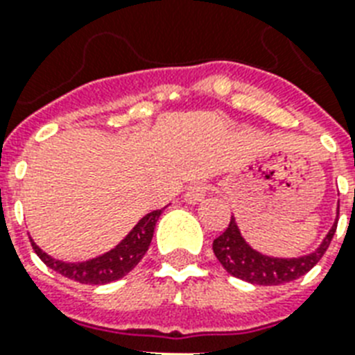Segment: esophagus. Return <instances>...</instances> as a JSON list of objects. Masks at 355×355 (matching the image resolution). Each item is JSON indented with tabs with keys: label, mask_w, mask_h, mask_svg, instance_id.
Wrapping results in <instances>:
<instances>
[{
	"label": "esophagus",
	"mask_w": 355,
	"mask_h": 355,
	"mask_svg": "<svg viewBox=\"0 0 355 355\" xmlns=\"http://www.w3.org/2000/svg\"><path fill=\"white\" fill-rule=\"evenodd\" d=\"M208 189H210V186L205 182L193 184V186H189V188L186 189L184 199H186V202H189V205H199L200 200L206 197V193H208Z\"/></svg>",
	"instance_id": "obj_1"
}]
</instances>
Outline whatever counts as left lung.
<instances>
[{
	"label": "left lung",
	"instance_id": "1",
	"mask_svg": "<svg viewBox=\"0 0 355 355\" xmlns=\"http://www.w3.org/2000/svg\"><path fill=\"white\" fill-rule=\"evenodd\" d=\"M337 219H339V208H337ZM337 219L313 252L304 254L298 258H275L254 250L241 236L232 216L227 230L214 239V254L227 269V272L239 280L256 286H280L297 280L319 263V259L324 256L326 248L330 247L331 237L336 234Z\"/></svg>",
	"mask_w": 355,
	"mask_h": 355
}]
</instances>
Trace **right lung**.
Returning a JSON list of instances; mask_svg holds the SVG:
<instances>
[{
	"instance_id": "1",
	"label": "right lung",
	"mask_w": 355,
	"mask_h": 355,
	"mask_svg": "<svg viewBox=\"0 0 355 355\" xmlns=\"http://www.w3.org/2000/svg\"><path fill=\"white\" fill-rule=\"evenodd\" d=\"M164 210H155L141 217L138 225L118 243L112 250L97 256V258L86 259V261H77V263H68V261H60V259L51 258L46 254L33 239L31 245L38 254V258L49 267V269L57 270L58 275L66 276L69 280L79 282V284H90V286H101V284H110L125 275L139 263V259L144 258L147 248L150 245L153 234L158 217L162 216Z\"/></svg>"
}]
</instances>
